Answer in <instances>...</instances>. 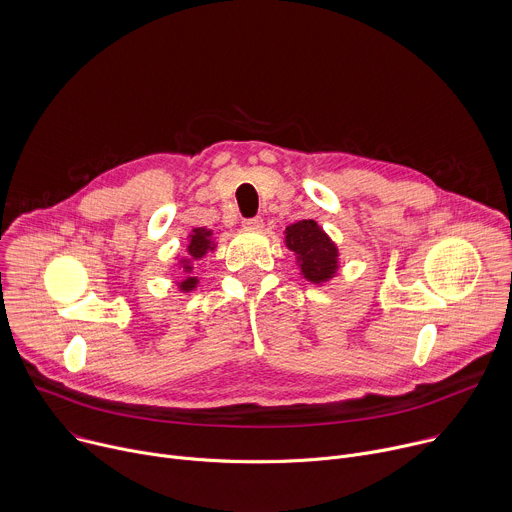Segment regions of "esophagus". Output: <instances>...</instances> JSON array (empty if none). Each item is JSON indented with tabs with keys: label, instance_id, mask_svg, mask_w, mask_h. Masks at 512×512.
Masks as SVG:
<instances>
[{
	"label": "esophagus",
	"instance_id": "esophagus-1",
	"mask_svg": "<svg viewBox=\"0 0 512 512\" xmlns=\"http://www.w3.org/2000/svg\"><path fill=\"white\" fill-rule=\"evenodd\" d=\"M243 227H245V229H253V231H259V229H263V218H261V216L245 218V221H243Z\"/></svg>",
	"mask_w": 512,
	"mask_h": 512
}]
</instances>
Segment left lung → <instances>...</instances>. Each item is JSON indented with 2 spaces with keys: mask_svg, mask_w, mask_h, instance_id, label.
Listing matches in <instances>:
<instances>
[{
  "mask_svg": "<svg viewBox=\"0 0 512 512\" xmlns=\"http://www.w3.org/2000/svg\"><path fill=\"white\" fill-rule=\"evenodd\" d=\"M285 245L298 255L302 273L314 283L334 277L338 249L314 221H300L285 229Z\"/></svg>",
  "mask_w": 512,
  "mask_h": 512,
  "instance_id": "1",
  "label": "left lung"
}]
</instances>
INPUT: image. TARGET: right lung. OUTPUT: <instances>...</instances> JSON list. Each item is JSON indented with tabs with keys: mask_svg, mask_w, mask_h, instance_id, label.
<instances>
[{
	"mask_svg": "<svg viewBox=\"0 0 512 512\" xmlns=\"http://www.w3.org/2000/svg\"><path fill=\"white\" fill-rule=\"evenodd\" d=\"M214 249V243L210 239V231L206 229H194L192 235H190V243H188V257L190 259H182L180 265H182V271L188 275L186 279L180 281V289L182 291H190L192 287H196L198 279L192 277V271H194V261L202 259L208 251Z\"/></svg>",
	"mask_w": 512,
	"mask_h": 512,
	"instance_id": "obj_1",
	"label": "right lung"
}]
</instances>
